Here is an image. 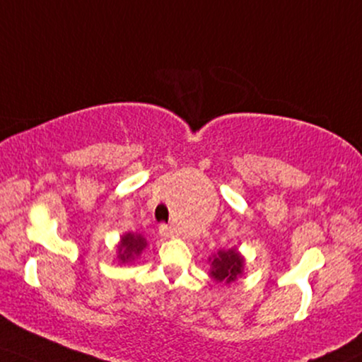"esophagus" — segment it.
Instances as JSON below:
<instances>
[{
	"instance_id": "esophagus-1",
	"label": "esophagus",
	"mask_w": 362,
	"mask_h": 362,
	"mask_svg": "<svg viewBox=\"0 0 362 362\" xmlns=\"http://www.w3.org/2000/svg\"><path fill=\"white\" fill-rule=\"evenodd\" d=\"M158 232H160V235L165 237V239H170V237H173V230L168 226H160Z\"/></svg>"
}]
</instances>
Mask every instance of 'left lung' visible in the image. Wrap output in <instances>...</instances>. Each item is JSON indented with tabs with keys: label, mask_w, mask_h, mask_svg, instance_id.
I'll return each mask as SVG.
<instances>
[{
	"label": "left lung",
	"mask_w": 362,
	"mask_h": 362,
	"mask_svg": "<svg viewBox=\"0 0 362 362\" xmlns=\"http://www.w3.org/2000/svg\"><path fill=\"white\" fill-rule=\"evenodd\" d=\"M210 271L209 276L214 279L215 282L232 284L244 274L245 259L244 255L239 252V249L232 247V249H221L217 254L210 255L209 257Z\"/></svg>",
	"instance_id": "obj_1"
}]
</instances>
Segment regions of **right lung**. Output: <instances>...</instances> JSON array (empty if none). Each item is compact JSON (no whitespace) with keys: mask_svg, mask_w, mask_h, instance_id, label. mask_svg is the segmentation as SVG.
Listing matches in <instances>:
<instances>
[{"mask_svg":"<svg viewBox=\"0 0 362 362\" xmlns=\"http://www.w3.org/2000/svg\"><path fill=\"white\" fill-rule=\"evenodd\" d=\"M147 247V239L136 232H125L117 244V259L120 264L134 262Z\"/></svg>","mask_w":362,"mask_h":362,"instance_id":"obj_1","label":"right lung"}]
</instances>
